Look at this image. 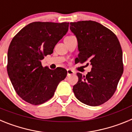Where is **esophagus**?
<instances>
[{"label": "esophagus", "mask_w": 132, "mask_h": 132, "mask_svg": "<svg viewBox=\"0 0 132 132\" xmlns=\"http://www.w3.org/2000/svg\"><path fill=\"white\" fill-rule=\"evenodd\" d=\"M74 74V71L71 69H67V75H71Z\"/></svg>", "instance_id": "34e87169"}]
</instances>
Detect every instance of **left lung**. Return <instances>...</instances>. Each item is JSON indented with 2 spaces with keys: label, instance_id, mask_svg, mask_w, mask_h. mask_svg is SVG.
I'll list each match as a JSON object with an SVG mask.
<instances>
[{
  "label": "left lung",
  "instance_id": "obj_1",
  "mask_svg": "<svg viewBox=\"0 0 132 132\" xmlns=\"http://www.w3.org/2000/svg\"><path fill=\"white\" fill-rule=\"evenodd\" d=\"M70 30L77 39L79 53L75 63L92 66L86 76L77 73L79 80L73 93L87 105H101L115 93L123 71L118 39L111 30L94 21L71 22Z\"/></svg>",
  "mask_w": 132,
  "mask_h": 132
}]
</instances>
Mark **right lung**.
I'll return each mask as SVG.
<instances>
[{"mask_svg":"<svg viewBox=\"0 0 132 132\" xmlns=\"http://www.w3.org/2000/svg\"><path fill=\"white\" fill-rule=\"evenodd\" d=\"M68 29L69 22H35L23 28L10 42L7 72L15 91L26 102L38 105L47 101L67 76L65 69L44 67L42 60L53 53Z\"/></svg>","mask_w":132,"mask_h":132,"instance_id":"obj_1","label":"right lung"}]
</instances>
